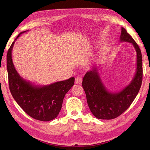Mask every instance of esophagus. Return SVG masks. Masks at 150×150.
<instances>
[{"instance_id":"34e87169","label":"esophagus","mask_w":150,"mask_h":150,"mask_svg":"<svg viewBox=\"0 0 150 150\" xmlns=\"http://www.w3.org/2000/svg\"><path fill=\"white\" fill-rule=\"evenodd\" d=\"M82 81H83V79H82V78H81V77H79V76H77L76 78H75V83H76V84H81L82 83Z\"/></svg>"}]
</instances>
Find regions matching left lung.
Masks as SVG:
<instances>
[{
    "instance_id": "8db88e82",
    "label": "left lung",
    "mask_w": 150,
    "mask_h": 150,
    "mask_svg": "<svg viewBox=\"0 0 150 150\" xmlns=\"http://www.w3.org/2000/svg\"><path fill=\"white\" fill-rule=\"evenodd\" d=\"M120 40L132 44L137 52V69L131 83L120 92H110L103 84L97 67L86 72L83 79L82 85L88 106L98 119L112 120L120 116L130 106L142 86L143 64L141 50L123 28H121Z\"/></svg>"
}]
</instances>
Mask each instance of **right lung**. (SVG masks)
I'll list each match as a JSON object with an SVG mask.
<instances>
[{
	"mask_svg": "<svg viewBox=\"0 0 150 150\" xmlns=\"http://www.w3.org/2000/svg\"><path fill=\"white\" fill-rule=\"evenodd\" d=\"M27 31V30H26ZM21 33L15 39L25 33ZM13 41L7 54V69L11 93L17 103L29 116L42 121L54 120L59 113L66 94L73 86L74 78L46 86H38L25 81L13 66L12 51Z\"/></svg>",
	"mask_w": 150,
	"mask_h": 150,
	"instance_id": "1",
	"label": "right lung"
}]
</instances>
